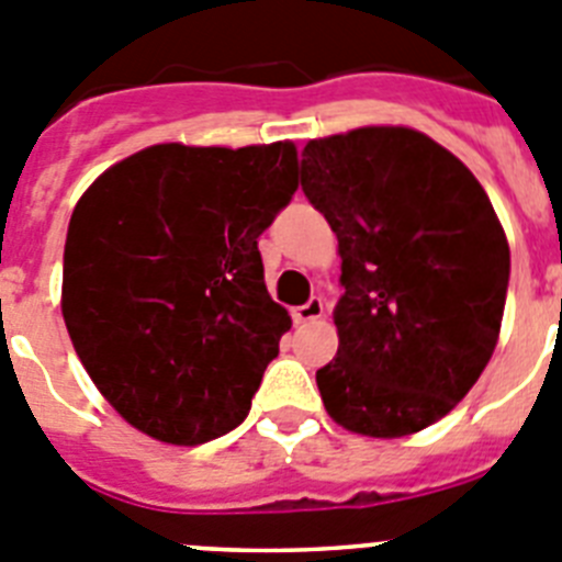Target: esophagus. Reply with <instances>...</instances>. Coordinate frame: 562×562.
<instances>
[{
  "instance_id": "34e87169",
  "label": "esophagus",
  "mask_w": 562,
  "mask_h": 562,
  "mask_svg": "<svg viewBox=\"0 0 562 562\" xmlns=\"http://www.w3.org/2000/svg\"><path fill=\"white\" fill-rule=\"evenodd\" d=\"M324 301L321 297H310L304 306H295L292 310V317H295V324H312V321H321L324 317Z\"/></svg>"
}]
</instances>
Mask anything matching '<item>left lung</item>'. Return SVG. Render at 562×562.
Instances as JSON below:
<instances>
[{"label": "left lung", "mask_w": 562, "mask_h": 562, "mask_svg": "<svg viewBox=\"0 0 562 562\" xmlns=\"http://www.w3.org/2000/svg\"><path fill=\"white\" fill-rule=\"evenodd\" d=\"M301 188L337 236L340 346L317 371L351 434L396 439L459 405L493 357L509 245L473 171L428 134L366 126L306 143Z\"/></svg>", "instance_id": "8db88e82"}]
</instances>
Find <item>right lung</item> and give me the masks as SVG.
I'll return each instance as SVG.
<instances>
[{
	"label": "right lung",
	"instance_id": "obj_1",
	"mask_svg": "<svg viewBox=\"0 0 562 562\" xmlns=\"http://www.w3.org/2000/svg\"><path fill=\"white\" fill-rule=\"evenodd\" d=\"M297 151L143 148L78 200L61 312L83 369L128 425L202 445L250 414L292 326L265 284L258 236L297 191Z\"/></svg>",
	"mask_w": 562,
	"mask_h": 562
}]
</instances>
